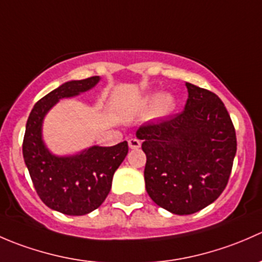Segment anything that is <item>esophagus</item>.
Returning a JSON list of instances; mask_svg holds the SVG:
<instances>
[{"instance_id": "34e87169", "label": "esophagus", "mask_w": 262, "mask_h": 262, "mask_svg": "<svg viewBox=\"0 0 262 262\" xmlns=\"http://www.w3.org/2000/svg\"><path fill=\"white\" fill-rule=\"evenodd\" d=\"M128 144H129V148H130V149H137V148L141 147V141L137 138H130L128 141Z\"/></svg>"}]
</instances>
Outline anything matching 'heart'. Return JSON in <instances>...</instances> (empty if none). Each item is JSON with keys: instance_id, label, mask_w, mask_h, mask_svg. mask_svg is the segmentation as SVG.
I'll list each match as a JSON object with an SVG mask.
<instances>
[{"instance_id": "obj_1", "label": "heart", "mask_w": 262, "mask_h": 262, "mask_svg": "<svg viewBox=\"0 0 262 262\" xmlns=\"http://www.w3.org/2000/svg\"><path fill=\"white\" fill-rule=\"evenodd\" d=\"M143 106H149L150 115L153 118H163L173 112L176 106L175 96L170 92H162L160 95H149L143 101Z\"/></svg>"}]
</instances>
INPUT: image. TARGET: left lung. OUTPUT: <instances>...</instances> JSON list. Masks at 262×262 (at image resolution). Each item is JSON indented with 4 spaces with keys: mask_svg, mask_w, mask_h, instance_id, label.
I'll return each mask as SVG.
<instances>
[{
    "mask_svg": "<svg viewBox=\"0 0 262 262\" xmlns=\"http://www.w3.org/2000/svg\"><path fill=\"white\" fill-rule=\"evenodd\" d=\"M181 114L137 130L147 156L146 190L163 209L187 215L204 209L224 190L237 150L236 132L222 100L186 82Z\"/></svg>",
    "mask_w": 262,
    "mask_h": 262,
    "instance_id": "8db88e82",
    "label": "left lung"
}]
</instances>
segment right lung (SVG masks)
<instances>
[{
  "instance_id": "1",
  "label": "right lung",
  "mask_w": 262,
  "mask_h": 262,
  "mask_svg": "<svg viewBox=\"0 0 262 262\" xmlns=\"http://www.w3.org/2000/svg\"><path fill=\"white\" fill-rule=\"evenodd\" d=\"M101 78L64 82L39 100L29 115L23 155L39 198L50 209L66 215H84L97 209L112 189L113 176L128 155V142L113 147L91 146L59 156L47 147L44 119L62 99L94 89Z\"/></svg>"
}]
</instances>
